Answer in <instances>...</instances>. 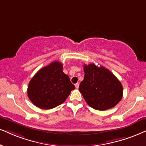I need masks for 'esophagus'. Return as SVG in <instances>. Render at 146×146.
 I'll return each mask as SVG.
<instances>
[{"mask_svg": "<svg viewBox=\"0 0 146 146\" xmlns=\"http://www.w3.org/2000/svg\"><path fill=\"white\" fill-rule=\"evenodd\" d=\"M79 83H77V84H75V88H79Z\"/></svg>", "mask_w": 146, "mask_h": 146, "instance_id": "34e87169", "label": "esophagus"}]
</instances>
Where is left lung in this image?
<instances>
[{"label":"left lung","mask_w":146,"mask_h":146,"mask_svg":"<svg viewBox=\"0 0 146 146\" xmlns=\"http://www.w3.org/2000/svg\"><path fill=\"white\" fill-rule=\"evenodd\" d=\"M84 78L79 87L85 100L96 110H105L119 103L123 97V86L109 70L95 64L84 65Z\"/></svg>","instance_id":"obj_1"}]
</instances>
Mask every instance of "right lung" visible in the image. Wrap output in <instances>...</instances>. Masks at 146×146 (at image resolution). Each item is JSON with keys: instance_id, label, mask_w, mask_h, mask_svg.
Here are the masks:
<instances>
[{"instance_id": "right-lung-1", "label": "right lung", "mask_w": 146, "mask_h": 146, "mask_svg": "<svg viewBox=\"0 0 146 146\" xmlns=\"http://www.w3.org/2000/svg\"><path fill=\"white\" fill-rule=\"evenodd\" d=\"M75 88L69 76L62 71V64L54 61L40 69L32 77L27 96L38 108L51 109L63 103Z\"/></svg>"}]
</instances>
